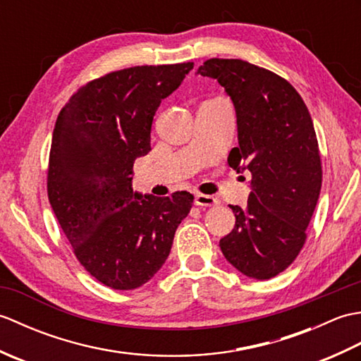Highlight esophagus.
Masks as SVG:
<instances>
[{
	"label": "esophagus",
	"mask_w": 361,
	"mask_h": 361,
	"mask_svg": "<svg viewBox=\"0 0 361 361\" xmlns=\"http://www.w3.org/2000/svg\"><path fill=\"white\" fill-rule=\"evenodd\" d=\"M194 203L197 206H204V208H211V206H216L219 203L217 198H214L211 195H203V194H197Z\"/></svg>",
	"instance_id": "obj_1"
}]
</instances>
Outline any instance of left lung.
<instances>
[{"mask_svg": "<svg viewBox=\"0 0 361 361\" xmlns=\"http://www.w3.org/2000/svg\"><path fill=\"white\" fill-rule=\"evenodd\" d=\"M197 74L231 97L239 147L228 164L251 173L248 206H231L235 225L220 250L247 278H274L301 251L323 181L309 110L286 79L239 59H209Z\"/></svg>", "mask_w": 361, "mask_h": 361, "instance_id": "1", "label": "left lung"}]
</instances>
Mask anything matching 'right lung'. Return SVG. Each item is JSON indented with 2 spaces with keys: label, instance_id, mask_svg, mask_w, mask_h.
<instances>
[{
  "label": "right lung",
  "instance_id": "add662e5",
  "mask_svg": "<svg viewBox=\"0 0 361 361\" xmlns=\"http://www.w3.org/2000/svg\"><path fill=\"white\" fill-rule=\"evenodd\" d=\"M192 62L135 66L87 83L54 127L48 197L85 270L114 290L149 282L171 252L194 195L135 192L136 158L150 152L153 116Z\"/></svg>",
  "mask_w": 361,
  "mask_h": 361
}]
</instances>
